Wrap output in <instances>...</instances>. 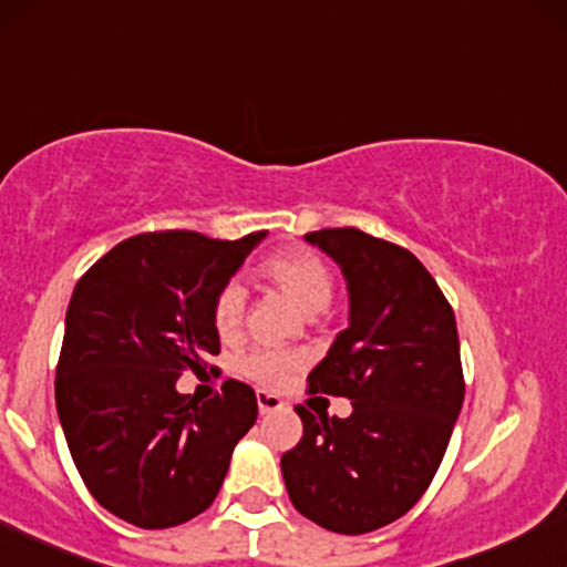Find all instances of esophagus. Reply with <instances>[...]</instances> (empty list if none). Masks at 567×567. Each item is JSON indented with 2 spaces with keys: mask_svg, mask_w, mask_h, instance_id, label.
Returning <instances> with one entry per match:
<instances>
[{
  "mask_svg": "<svg viewBox=\"0 0 567 567\" xmlns=\"http://www.w3.org/2000/svg\"><path fill=\"white\" fill-rule=\"evenodd\" d=\"M256 401H258V412L261 414H271V412H277V409H282V399L269 391H258Z\"/></svg>",
  "mask_w": 567,
  "mask_h": 567,
  "instance_id": "34e87169",
  "label": "esophagus"
}]
</instances>
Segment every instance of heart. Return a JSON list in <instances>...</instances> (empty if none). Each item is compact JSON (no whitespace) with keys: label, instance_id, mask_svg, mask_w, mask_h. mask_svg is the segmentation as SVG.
<instances>
[{"label":"heart","instance_id":"heart-1","mask_svg":"<svg viewBox=\"0 0 567 567\" xmlns=\"http://www.w3.org/2000/svg\"><path fill=\"white\" fill-rule=\"evenodd\" d=\"M264 275L282 288L306 313L324 311L332 301L336 279L327 264L306 248H288L264 261ZM248 290L240 279H229L216 292L214 327L224 340H231L243 330ZM298 367V357L282 349H256L240 361V370L264 385H279Z\"/></svg>","mask_w":567,"mask_h":567}]
</instances>
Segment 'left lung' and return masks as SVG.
Returning a JSON list of instances; mask_svg holds the SVG:
<instances>
[{"label": "left lung", "instance_id": "left-lung-1", "mask_svg": "<svg viewBox=\"0 0 567 567\" xmlns=\"http://www.w3.org/2000/svg\"><path fill=\"white\" fill-rule=\"evenodd\" d=\"M349 285V327L309 374V391L346 395L351 417L296 406L303 439L282 454L292 507L336 534L399 520L431 486L465 399L454 311L431 271L367 231L306 235Z\"/></svg>", "mask_w": 567, "mask_h": 567}]
</instances>
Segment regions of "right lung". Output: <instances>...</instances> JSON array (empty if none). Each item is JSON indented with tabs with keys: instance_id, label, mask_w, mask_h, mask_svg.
Returning a JSON list of instances; mask_svg holds the SVG:
<instances>
[{
	"instance_id": "obj_1",
	"label": "right lung",
	"mask_w": 567,
	"mask_h": 567,
	"mask_svg": "<svg viewBox=\"0 0 567 567\" xmlns=\"http://www.w3.org/2000/svg\"><path fill=\"white\" fill-rule=\"evenodd\" d=\"M264 237L147 231L115 245L73 290L58 417L89 494L136 528H172L208 509L254 427L250 385L227 380L200 404L176 380L206 372L218 353L216 292Z\"/></svg>"
}]
</instances>
